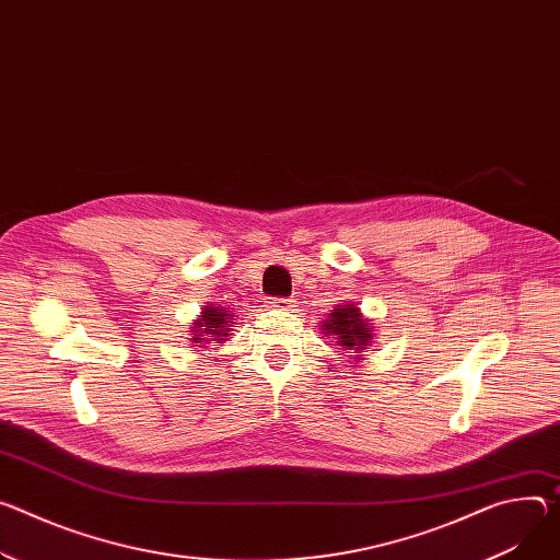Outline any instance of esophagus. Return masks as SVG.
<instances>
[{"label": "esophagus", "instance_id": "esophagus-1", "mask_svg": "<svg viewBox=\"0 0 560 560\" xmlns=\"http://www.w3.org/2000/svg\"><path fill=\"white\" fill-rule=\"evenodd\" d=\"M270 306H272V308H279V311H288V308L292 306V301H290V299H272Z\"/></svg>", "mask_w": 560, "mask_h": 560}]
</instances>
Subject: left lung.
Instances as JSON below:
<instances>
[{
  "instance_id": "left-lung-1",
  "label": "left lung",
  "mask_w": 560,
  "mask_h": 560,
  "mask_svg": "<svg viewBox=\"0 0 560 560\" xmlns=\"http://www.w3.org/2000/svg\"><path fill=\"white\" fill-rule=\"evenodd\" d=\"M322 335L330 337L335 346H339L346 358L360 362L366 348H371L375 337L373 319H369L354 301H343L335 306L332 313L322 322Z\"/></svg>"
}]
</instances>
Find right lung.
I'll use <instances>...</instances> for the list:
<instances>
[{"mask_svg":"<svg viewBox=\"0 0 560 560\" xmlns=\"http://www.w3.org/2000/svg\"><path fill=\"white\" fill-rule=\"evenodd\" d=\"M234 315L230 308L221 306V303H214L210 301L206 308H202V313L194 319V326H191V341L194 343H214V346H221L230 335H232V322Z\"/></svg>","mask_w":560,"mask_h":560,"instance_id":"right-lung-1","label":"right lung"}]
</instances>
